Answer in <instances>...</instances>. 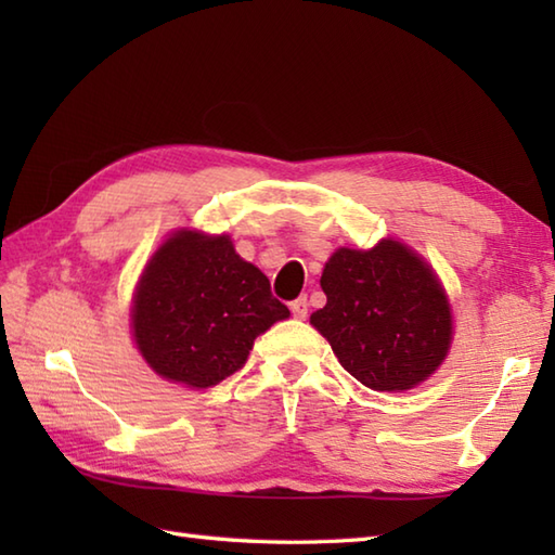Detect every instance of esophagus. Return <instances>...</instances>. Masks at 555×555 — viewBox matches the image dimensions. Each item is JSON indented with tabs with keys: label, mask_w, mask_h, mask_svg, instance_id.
<instances>
[{
	"label": "esophagus",
	"mask_w": 555,
	"mask_h": 555,
	"mask_svg": "<svg viewBox=\"0 0 555 555\" xmlns=\"http://www.w3.org/2000/svg\"><path fill=\"white\" fill-rule=\"evenodd\" d=\"M308 308H310V302H308V298L305 296H300V298H296L291 302V312L298 317V320H305V317H308Z\"/></svg>",
	"instance_id": "esophagus-1"
}]
</instances>
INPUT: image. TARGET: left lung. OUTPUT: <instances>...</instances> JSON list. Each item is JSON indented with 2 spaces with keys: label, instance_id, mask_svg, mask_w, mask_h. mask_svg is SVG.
Segmentation results:
<instances>
[{
  "label": "left lung",
  "instance_id": "left-lung-1",
  "mask_svg": "<svg viewBox=\"0 0 555 555\" xmlns=\"http://www.w3.org/2000/svg\"><path fill=\"white\" fill-rule=\"evenodd\" d=\"M326 305L310 322L338 362L374 391H408L451 348V308L439 279L398 241L340 247L322 274Z\"/></svg>",
  "mask_w": 555,
  "mask_h": 555
}]
</instances>
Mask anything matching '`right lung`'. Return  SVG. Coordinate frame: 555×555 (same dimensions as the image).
<instances>
[{"instance_id":"right-lung-1","label":"right lung","mask_w":555,"mask_h":555,"mask_svg":"<svg viewBox=\"0 0 555 555\" xmlns=\"http://www.w3.org/2000/svg\"><path fill=\"white\" fill-rule=\"evenodd\" d=\"M291 312L229 235L179 231L152 255L133 305L135 344L169 382L207 388L238 372L255 338Z\"/></svg>"}]
</instances>
